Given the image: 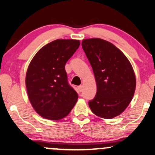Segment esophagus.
<instances>
[{
  "label": "esophagus",
  "instance_id": "1",
  "mask_svg": "<svg viewBox=\"0 0 155 155\" xmlns=\"http://www.w3.org/2000/svg\"><path fill=\"white\" fill-rule=\"evenodd\" d=\"M78 90H79L80 92H81V91H83V86H79L78 87Z\"/></svg>",
  "mask_w": 155,
  "mask_h": 155
}]
</instances>
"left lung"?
Masks as SVG:
<instances>
[{
  "label": "left lung",
  "instance_id": "8db88e82",
  "mask_svg": "<svg viewBox=\"0 0 155 155\" xmlns=\"http://www.w3.org/2000/svg\"><path fill=\"white\" fill-rule=\"evenodd\" d=\"M81 45L97 85L96 95L88 102L91 110L100 118H114L126 110L134 95L136 79L132 65L109 41L86 38Z\"/></svg>",
  "mask_w": 155,
  "mask_h": 155
}]
</instances>
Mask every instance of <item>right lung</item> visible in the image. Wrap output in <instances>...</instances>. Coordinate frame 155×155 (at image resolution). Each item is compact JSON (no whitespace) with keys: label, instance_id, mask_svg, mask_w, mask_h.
<instances>
[{"label":"right lung","instance_id":"1","mask_svg":"<svg viewBox=\"0 0 155 155\" xmlns=\"http://www.w3.org/2000/svg\"><path fill=\"white\" fill-rule=\"evenodd\" d=\"M80 45L79 40L57 39L37 52L26 74L28 97L36 112L49 120L64 118L78 94L68 84L64 67Z\"/></svg>","mask_w":155,"mask_h":155}]
</instances>
